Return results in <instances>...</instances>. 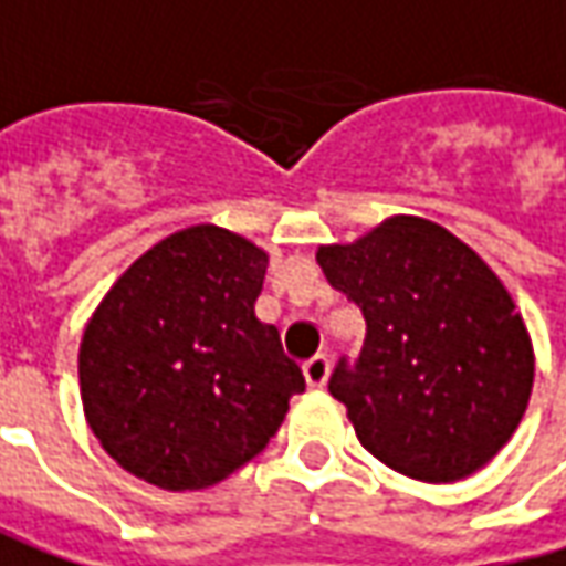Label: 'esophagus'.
Here are the masks:
<instances>
[{
	"instance_id": "esophagus-1",
	"label": "esophagus",
	"mask_w": 566,
	"mask_h": 566,
	"mask_svg": "<svg viewBox=\"0 0 566 566\" xmlns=\"http://www.w3.org/2000/svg\"><path fill=\"white\" fill-rule=\"evenodd\" d=\"M328 369H332V363L325 354H316V357H310V360L303 363V376H306V385L310 388H322L325 381H328Z\"/></svg>"
}]
</instances>
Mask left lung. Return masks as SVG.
I'll use <instances>...</instances> for the list:
<instances>
[{"mask_svg": "<svg viewBox=\"0 0 566 566\" xmlns=\"http://www.w3.org/2000/svg\"><path fill=\"white\" fill-rule=\"evenodd\" d=\"M316 263L366 319L357 366L342 360L328 381L363 448L419 482L473 476L511 441L536 376L511 291L419 216L319 247Z\"/></svg>", "mask_w": 566, "mask_h": 566, "instance_id": "8db88e82", "label": "left lung"}]
</instances>
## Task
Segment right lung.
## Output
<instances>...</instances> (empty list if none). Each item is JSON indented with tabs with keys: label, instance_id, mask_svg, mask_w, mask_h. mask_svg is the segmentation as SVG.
I'll list each match as a JSON object with an SVG mask.
<instances>
[{
	"label": "right lung",
	"instance_id": "1",
	"mask_svg": "<svg viewBox=\"0 0 566 566\" xmlns=\"http://www.w3.org/2000/svg\"><path fill=\"white\" fill-rule=\"evenodd\" d=\"M265 250L219 224L153 244L90 316L84 417L127 473L168 492L216 485L263 451L306 388L256 319Z\"/></svg>",
	"mask_w": 566,
	"mask_h": 566
}]
</instances>
